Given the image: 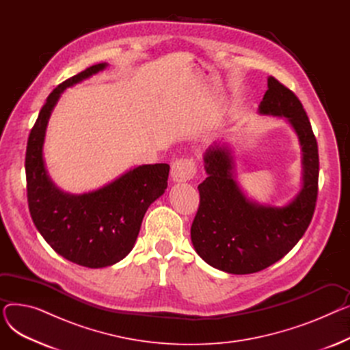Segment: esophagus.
<instances>
[{"instance_id":"esophagus-1","label":"esophagus","mask_w":350,"mask_h":350,"mask_svg":"<svg viewBox=\"0 0 350 350\" xmlns=\"http://www.w3.org/2000/svg\"><path fill=\"white\" fill-rule=\"evenodd\" d=\"M197 167L193 159H178L172 164V180L176 183H185L196 176Z\"/></svg>"}]
</instances>
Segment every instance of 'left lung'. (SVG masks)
<instances>
[{"label":"left lung","mask_w":350,"mask_h":350,"mask_svg":"<svg viewBox=\"0 0 350 350\" xmlns=\"http://www.w3.org/2000/svg\"><path fill=\"white\" fill-rule=\"evenodd\" d=\"M258 112L284 118L297 133L302 185L282 207L258 204L237 183L230 147L218 142L206 150L208 177L198 186L200 206L191 226V243L208 265L235 275L262 271L295 247L309 227L318 197V143L299 99L269 77Z\"/></svg>","instance_id":"8db88e82"}]
</instances>
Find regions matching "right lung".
Instances as JSON below:
<instances>
[{
  "label": "right lung",
  "mask_w": 350,
  "mask_h": 350,
  "mask_svg": "<svg viewBox=\"0 0 350 350\" xmlns=\"http://www.w3.org/2000/svg\"><path fill=\"white\" fill-rule=\"evenodd\" d=\"M106 66H89L51 92L29 133L25 156L28 207L36 230L64 258L88 268L110 267L132 251L147 208L167 189L170 170L165 163L137 165L83 194L62 191L48 176L44 142L55 105L66 88Z\"/></svg>",
  "instance_id": "1"
}]
</instances>
